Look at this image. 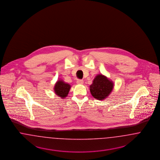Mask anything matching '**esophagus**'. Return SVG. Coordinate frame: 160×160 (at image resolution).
Returning a JSON list of instances; mask_svg holds the SVG:
<instances>
[{"instance_id": "1", "label": "esophagus", "mask_w": 160, "mask_h": 160, "mask_svg": "<svg viewBox=\"0 0 160 160\" xmlns=\"http://www.w3.org/2000/svg\"><path fill=\"white\" fill-rule=\"evenodd\" d=\"M77 83L78 84H83V81L82 79H78L77 81Z\"/></svg>"}]
</instances>
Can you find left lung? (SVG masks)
Here are the masks:
<instances>
[{
  "label": "left lung",
  "mask_w": 160,
  "mask_h": 160,
  "mask_svg": "<svg viewBox=\"0 0 160 160\" xmlns=\"http://www.w3.org/2000/svg\"><path fill=\"white\" fill-rule=\"evenodd\" d=\"M113 82L102 74L98 75L90 86L92 97L100 100H104L111 94L113 88Z\"/></svg>",
  "instance_id": "8db88e82"
}]
</instances>
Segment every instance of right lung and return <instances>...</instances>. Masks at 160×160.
Wrapping results in <instances>:
<instances>
[{"instance_id":"right-lung-1","label":"right lung","mask_w":160,"mask_h":160,"mask_svg":"<svg viewBox=\"0 0 160 160\" xmlns=\"http://www.w3.org/2000/svg\"><path fill=\"white\" fill-rule=\"evenodd\" d=\"M70 89L69 84L64 82L62 80L57 81L54 88L56 94L63 99L68 96Z\"/></svg>"}]
</instances>
